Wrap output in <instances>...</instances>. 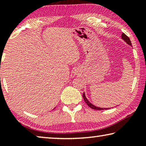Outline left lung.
<instances>
[{
    "instance_id": "left-lung-1",
    "label": "left lung",
    "mask_w": 146,
    "mask_h": 146,
    "mask_svg": "<svg viewBox=\"0 0 146 146\" xmlns=\"http://www.w3.org/2000/svg\"><path fill=\"white\" fill-rule=\"evenodd\" d=\"M122 38L127 44H129V46H132V44H131V40H130L129 38L128 37V36L124 34L123 33H122ZM83 98H84V101H85V102L87 104L89 107H90L91 108L93 109V110H108V109H110V108H98V107H97V106H94L93 104H91L90 102V101H89L87 99V98L86 97V95H85V93H83Z\"/></svg>"
}]
</instances>
